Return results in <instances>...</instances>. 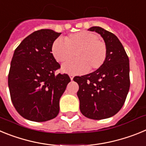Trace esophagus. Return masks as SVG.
<instances>
[{"instance_id":"obj_1","label":"esophagus","mask_w":146,"mask_h":146,"mask_svg":"<svg viewBox=\"0 0 146 146\" xmlns=\"http://www.w3.org/2000/svg\"><path fill=\"white\" fill-rule=\"evenodd\" d=\"M69 77H70L71 80H73V78H74V75H72V74H69Z\"/></svg>"}]
</instances>
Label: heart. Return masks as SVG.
I'll use <instances>...</instances> for the list:
<instances>
[{
  "instance_id": "b5f03b06",
  "label": "heart",
  "mask_w": 146,
  "mask_h": 146,
  "mask_svg": "<svg viewBox=\"0 0 146 146\" xmlns=\"http://www.w3.org/2000/svg\"><path fill=\"white\" fill-rule=\"evenodd\" d=\"M54 58L64 63L74 56L76 59L64 64L62 72L69 74H82L93 72L104 64L107 57V47L96 34L87 31L72 33L65 38L54 41L51 47Z\"/></svg>"
}]
</instances>
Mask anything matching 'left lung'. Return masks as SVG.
<instances>
[{
    "mask_svg": "<svg viewBox=\"0 0 146 146\" xmlns=\"http://www.w3.org/2000/svg\"><path fill=\"white\" fill-rule=\"evenodd\" d=\"M101 35L107 47L104 64L95 72L74 77L79 85L77 96L84 116L94 120L116 114L126 100L130 86L129 60L118 37L101 27L88 29Z\"/></svg>",
    "mask_w": 146,
    "mask_h": 146,
    "instance_id": "left-lung-1",
    "label": "left lung"
}]
</instances>
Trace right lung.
Masks as SVG:
<instances>
[{
  "label": "right lung",
  "mask_w": 146,
  "mask_h": 146,
  "mask_svg": "<svg viewBox=\"0 0 146 146\" xmlns=\"http://www.w3.org/2000/svg\"><path fill=\"white\" fill-rule=\"evenodd\" d=\"M61 33L36 31L15 50L8 77L13 105L29 121L43 122L59 113V101L71 81L68 74H55L60 68L51 47Z\"/></svg>",
  "instance_id": "obj_1"
}]
</instances>
